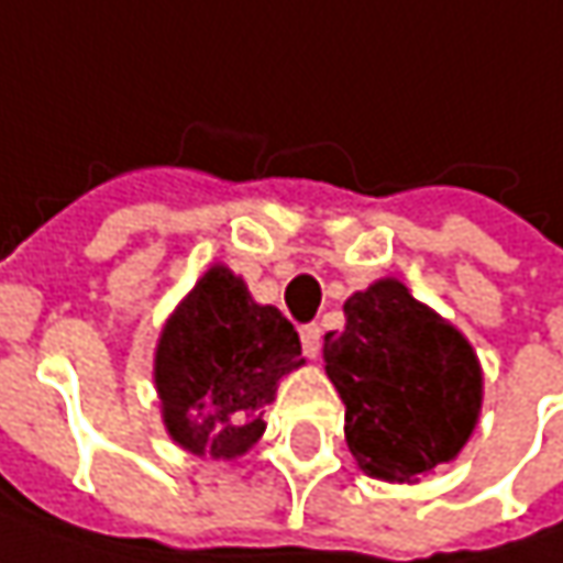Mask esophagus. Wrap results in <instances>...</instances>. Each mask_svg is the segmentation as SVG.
Here are the masks:
<instances>
[{
	"label": "esophagus",
	"mask_w": 563,
	"mask_h": 563,
	"mask_svg": "<svg viewBox=\"0 0 563 563\" xmlns=\"http://www.w3.org/2000/svg\"><path fill=\"white\" fill-rule=\"evenodd\" d=\"M319 341H322V329H319L316 322L300 325V344H303V354H307V357H316V354H319Z\"/></svg>",
	"instance_id": "esophagus-1"
}]
</instances>
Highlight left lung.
<instances>
[{
  "instance_id": "8db88e82",
  "label": "left lung",
  "mask_w": 563,
  "mask_h": 563,
  "mask_svg": "<svg viewBox=\"0 0 563 563\" xmlns=\"http://www.w3.org/2000/svg\"><path fill=\"white\" fill-rule=\"evenodd\" d=\"M344 329L322 344L344 400V435L363 473L410 483L464 448L483 404L466 338L385 278L344 303Z\"/></svg>"
}]
</instances>
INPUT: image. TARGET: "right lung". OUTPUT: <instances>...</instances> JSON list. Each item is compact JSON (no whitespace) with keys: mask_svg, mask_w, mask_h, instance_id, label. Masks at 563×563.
<instances>
[{"mask_svg":"<svg viewBox=\"0 0 563 563\" xmlns=\"http://www.w3.org/2000/svg\"><path fill=\"white\" fill-rule=\"evenodd\" d=\"M300 363L291 322L253 303L225 266L209 269L165 322L156 347L168 435L194 454H244L266 429L263 413L278 378Z\"/></svg>","mask_w":563,"mask_h":563,"instance_id":"right-lung-1","label":"right lung"}]
</instances>
